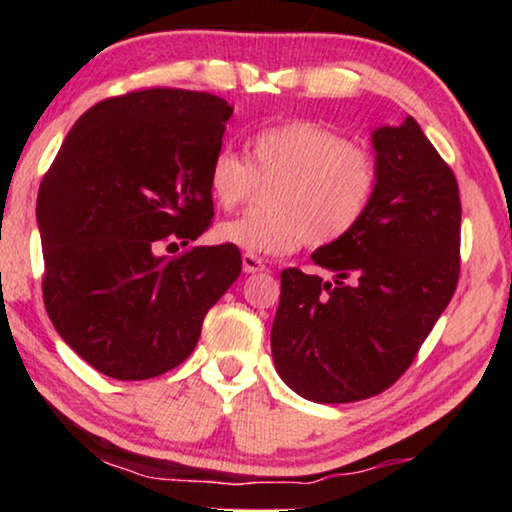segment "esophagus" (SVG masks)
Returning a JSON list of instances; mask_svg holds the SVG:
<instances>
[{"instance_id": "obj_1", "label": "esophagus", "mask_w": 512, "mask_h": 512, "mask_svg": "<svg viewBox=\"0 0 512 512\" xmlns=\"http://www.w3.org/2000/svg\"><path fill=\"white\" fill-rule=\"evenodd\" d=\"M242 270L247 272V275H256V272L268 270V265H265L263 258H258L254 254H244L242 256Z\"/></svg>"}]
</instances>
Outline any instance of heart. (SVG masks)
Returning <instances> with one entry per match:
<instances>
[{
    "label": "heart",
    "mask_w": 512,
    "mask_h": 512,
    "mask_svg": "<svg viewBox=\"0 0 512 512\" xmlns=\"http://www.w3.org/2000/svg\"><path fill=\"white\" fill-rule=\"evenodd\" d=\"M263 184L254 212L216 226V240L247 254H289L300 242L328 247L359 226L377 193V160L317 121H291L258 130L249 160L216 151L207 186L216 207L233 212Z\"/></svg>",
    "instance_id": "b5f03b06"
}]
</instances>
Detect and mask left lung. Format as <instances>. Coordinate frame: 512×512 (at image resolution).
Wrapping results in <instances>:
<instances>
[{
	"label": "left lung",
	"instance_id": "1",
	"mask_svg": "<svg viewBox=\"0 0 512 512\" xmlns=\"http://www.w3.org/2000/svg\"><path fill=\"white\" fill-rule=\"evenodd\" d=\"M377 193L347 237L312 254L333 282L282 272L272 359L314 403L389 389L431 333L459 282L461 202L454 172L412 116L373 132Z\"/></svg>",
	"mask_w": 512,
	"mask_h": 512
}]
</instances>
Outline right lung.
I'll use <instances>...</instances> for the list:
<instances>
[{
    "mask_svg": "<svg viewBox=\"0 0 512 512\" xmlns=\"http://www.w3.org/2000/svg\"><path fill=\"white\" fill-rule=\"evenodd\" d=\"M230 116L226 100L195 90L109 97L74 123L41 181L46 312L102 375L149 380L177 368L240 277L235 244L160 254L212 223L207 170Z\"/></svg>",
    "mask_w": 512,
    "mask_h": 512,
    "instance_id": "right-lung-1",
    "label": "right lung"
}]
</instances>
